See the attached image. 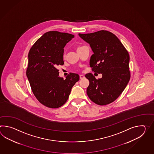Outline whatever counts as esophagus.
Returning <instances> with one entry per match:
<instances>
[{
  "instance_id": "34e87169",
  "label": "esophagus",
  "mask_w": 154,
  "mask_h": 154,
  "mask_svg": "<svg viewBox=\"0 0 154 154\" xmlns=\"http://www.w3.org/2000/svg\"><path fill=\"white\" fill-rule=\"evenodd\" d=\"M79 77H80V79H85V75H79Z\"/></svg>"
}]
</instances>
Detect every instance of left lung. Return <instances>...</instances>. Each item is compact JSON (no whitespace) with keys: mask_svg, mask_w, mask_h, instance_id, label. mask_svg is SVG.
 Here are the masks:
<instances>
[{"mask_svg":"<svg viewBox=\"0 0 154 154\" xmlns=\"http://www.w3.org/2000/svg\"><path fill=\"white\" fill-rule=\"evenodd\" d=\"M79 35L89 44L94 53L89 62L93 71L102 74L98 79L91 73L85 75L89 81L87 94L98 105L110 104L118 98L130 80L129 53L119 38L109 31Z\"/></svg>","mask_w":154,"mask_h":154,"instance_id":"left-lung-1","label":"left lung"}]
</instances>
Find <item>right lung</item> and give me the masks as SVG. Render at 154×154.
I'll return each instance as SVG.
<instances>
[{
	"label": "right lung",
	"mask_w": 154,
	"mask_h": 154,
	"mask_svg": "<svg viewBox=\"0 0 154 154\" xmlns=\"http://www.w3.org/2000/svg\"><path fill=\"white\" fill-rule=\"evenodd\" d=\"M74 36L69 33L48 31L35 42L29 51L26 76L34 96L45 106L57 108L63 106L72 87L79 79V75L73 73L64 79L59 77L56 69L64 64V48Z\"/></svg>",
	"instance_id": "1"
}]
</instances>
